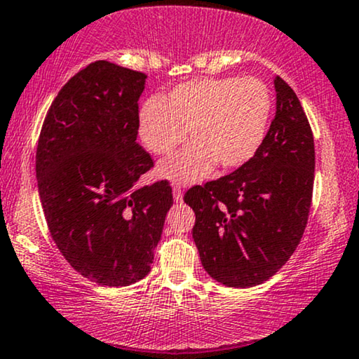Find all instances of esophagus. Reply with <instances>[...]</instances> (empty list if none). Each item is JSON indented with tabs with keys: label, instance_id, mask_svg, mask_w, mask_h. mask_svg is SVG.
<instances>
[{
	"label": "esophagus",
	"instance_id": "34e87169",
	"mask_svg": "<svg viewBox=\"0 0 359 359\" xmlns=\"http://www.w3.org/2000/svg\"><path fill=\"white\" fill-rule=\"evenodd\" d=\"M173 198L176 203H181V201H183V189H181L178 184L173 186Z\"/></svg>",
	"mask_w": 359,
	"mask_h": 359
}]
</instances>
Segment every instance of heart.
I'll return each mask as SVG.
<instances>
[{
	"instance_id": "b5f03b06",
	"label": "heart",
	"mask_w": 359,
	"mask_h": 359,
	"mask_svg": "<svg viewBox=\"0 0 359 359\" xmlns=\"http://www.w3.org/2000/svg\"><path fill=\"white\" fill-rule=\"evenodd\" d=\"M273 111L271 91L255 76L196 78L150 97L139 111V132L147 149L178 155L160 165L158 173L176 183H194L217 163L222 170L243 166L266 137Z\"/></svg>"
}]
</instances>
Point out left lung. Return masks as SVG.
<instances>
[{
  "label": "left lung",
  "instance_id": "obj_1",
  "mask_svg": "<svg viewBox=\"0 0 359 359\" xmlns=\"http://www.w3.org/2000/svg\"><path fill=\"white\" fill-rule=\"evenodd\" d=\"M276 114L262 147L233 173L194 186L193 238L210 278L252 287L278 273L301 242L311 210L316 150L296 93L274 78Z\"/></svg>",
  "mask_w": 359,
  "mask_h": 359
}]
</instances>
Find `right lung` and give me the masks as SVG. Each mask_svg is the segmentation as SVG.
Here are the masks:
<instances>
[{
  "label": "right lung",
  "mask_w": 359,
  "mask_h": 359,
  "mask_svg": "<svg viewBox=\"0 0 359 359\" xmlns=\"http://www.w3.org/2000/svg\"><path fill=\"white\" fill-rule=\"evenodd\" d=\"M145 80L116 63H90L58 91L39 137L36 176L53 242L101 286L149 274L173 204L168 181L135 186L154 166L135 142Z\"/></svg>",
  "instance_id": "obj_1"
}]
</instances>
